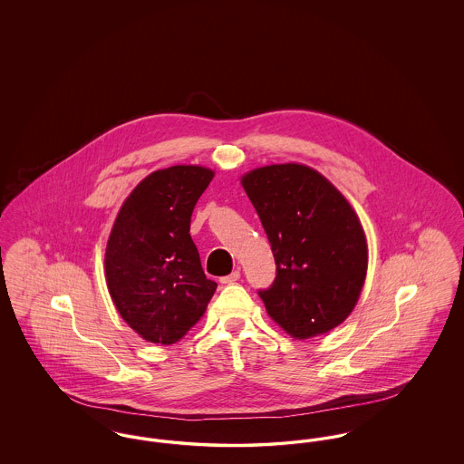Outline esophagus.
<instances>
[{"instance_id":"esophagus-1","label":"esophagus","mask_w":464,"mask_h":464,"mask_svg":"<svg viewBox=\"0 0 464 464\" xmlns=\"http://www.w3.org/2000/svg\"><path fill=\"white\" fill-rule=\"evenodd\" d=\"M237 280H240V271L238 269H235L231 275H227V276H222L221 284L224 285H231V284H235Z\"/></svg>"}]
</instances>
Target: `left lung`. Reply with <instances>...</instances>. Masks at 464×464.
Here are the masks:
<instances>
[{
    "mask_svg": "<svg viewBox=\"0 0 464 464\" xmlns=\"http://www.w3.org/2000/svg\"><path fill=\"white\" fill-rule=\"evenodd\" d=\"M242 186L276 265L271 287L259 290L267 314L295 339L343 324L367 275L365 233L348 199L299 163L256 169Z\"/></svg>",
    "mask_w": 464,
    "mask_h": 464,
    "instance_id": "left-lung-1",
    "label": "left lung"
}]
</instances>
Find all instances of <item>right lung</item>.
<instances>
[{"label": "right lung", "mask_w": 464, "mask_h": 464, "mask_svg": "<svg viewBox=\"0 0 464 464\" xmlns=\"http://www.w3.org/2000/svg\"><path fill=\"white\" fill-rule=\"evenodd\" d=\"M214 172L156 170L121 205L106 246V282L121 318L142 339L174 344L205 313L218 284L201 269L191 214Z\"/></svg>", "instance_id": "1"}]
</instances>
